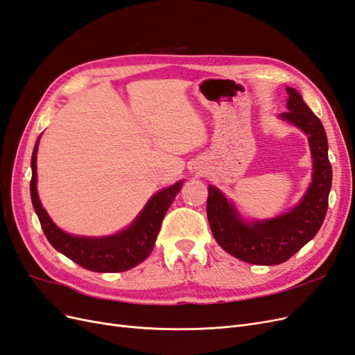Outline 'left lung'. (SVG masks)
<instances>
[{
	"instance_id": "obj_1",
	"label": "left lung",
	"mask_w": 355,
	"mask_h": 355,
	"mask_svg": "<svg viewBox=\"0 0 355 355\" xmlns=\"http://www.w3.org/2000/svg\"><path fill=\"white\" fill-rule=\"evenodd\" d=\"M287 94L288 111L280 116L306 133L314 158L313 182L297 206L280 218L245 223L222 192L209 187L207 218L214 240L225 252L254 265H278L288 261L315 237L329 206L331 166L324 127L295 89L287 87Z\"/></svg>"
}]
</instances>
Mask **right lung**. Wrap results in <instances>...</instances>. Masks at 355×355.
<instances>
[{
    "label": "right lung",
    "mask_w": 355,
    "mask_h": 355,
    "mask_svg": "<svg viewBox=\"0 0 355 355\" xmlns=\"http://www.w3.org/2000/svg\"><path fill=\"white\" fill-rule=\"evenodd\" d=\"M38 142L40 137L34 146L31 161V198L49 243L75 263L94 272H121L144 262L153 252L161 222H163L171 201L179 194L184 182H176L173 187L157 192L148 201L139 218L125 231L102 239L73 237L53 223L40 202L37 194Z\"/></svg>",
    "instance_id": "right-lung-1"
}]
</instances>
